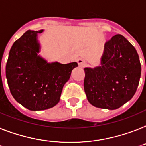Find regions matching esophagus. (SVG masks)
Returning a JSON list of instances; mask_svg holds the SVG:
<instances>
[{
	"mask_svg": "<svg viewBox=\"0 0 146 146\" xmlns=\"http://www.w3.org/2000/svg\"><path fill=\"white\" fill-rule=\"evenodd\" d=\"M77 63L78 65L80 66V67H84L86 65V61L85 60H83L82 58H80L77 60Z\"/></svg>",
	"mask_w": 146,
	"mask_h": 146,
	"instance_id": "obj_1",
	"label": "esophagus"
}]
</instances>
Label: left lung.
I'll return each mask as SVG.
<instances>
[{
  "label": "left lung",
  "instance_id": "left-lung-1",
  "mask_svg": "<svg viewBox=\"0 0 146 146\" xmlns=\"http://www.w3.org/2000/svg\"><path fill=\"white\" fill-rule=\"evenodd\" d=\"M84 71L88 101L96 107L113 110L133 97L139 83L141 63L135 47L116 34L105 43L100 66Z\"/></svg>",
  "mask_w": 146,
  "mask_h": 146
}]
</instances>
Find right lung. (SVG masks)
I'll list each match as a JSON object with an SVG mask.
<instances>
[{
	"label": "right lung",
	"instance_id": "1",
	"mask_svg": "<svg viewBox=\"0 0 146 146\" xmlns=\"http://www.w3.org/2000/svg\"><path fill=\"white\" fill-rule=\"evenodd\" d=\"M43 31L29 30L17 40L9 52L6 65V77L13 97L31 111L56 105L63 86L78 66L76 62L47 63L38 55L40 46L37 34Z\"/></svg>",
	"mask_w": 146,
	"mask_h": 146
}]
</instances>
